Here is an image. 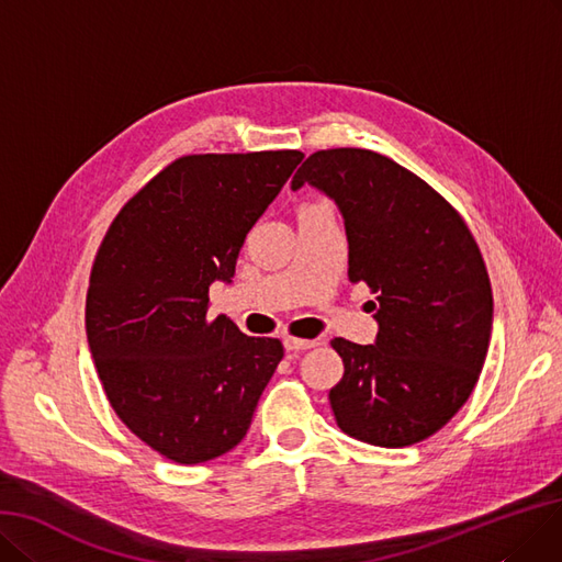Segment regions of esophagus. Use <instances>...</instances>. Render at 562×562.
<instances>
[{"label": "esophagus", "mask_w": 562, "mask_h": 562, "mask_svg": "<svg viewBox=\"0 0 562 562\" xmlns=\"http://www.w3.org/2000/svg\"><path fill=\"white\" fill-rule=\"evenodd\" d=\"M283 346H285V350H290V352H297V350H308V348H313V346H316V341H313V339H295V336H285Z\"/></svg>", "instance_id": "obj_1"}]
</instances>
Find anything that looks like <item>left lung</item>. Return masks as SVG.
Listing matches in <instances>:
<instances>
[{"instance_id":"left-lung-1","label":"left lung","mask_w":562,"mask_h":562,"mask_svg":"<svg viewBox=\"0 0 562 562\" xmlns=\"http://www.w3.org/2000/svg\"><path fill=\"white\" fill-rule=\"evenodd\" d=\"M304 184L339 207L348 279L378 295L375 344L331 341L336 424L369 445H415L459 413L484 367L493 295L480 246L438 191L378 151L311 154L290 187Z\"/></svg>"}]
</instances>
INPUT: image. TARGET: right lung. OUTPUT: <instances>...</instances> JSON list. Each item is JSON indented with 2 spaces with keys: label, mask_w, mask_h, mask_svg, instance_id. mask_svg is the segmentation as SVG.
<instances>
[{
  "label": "right lung",
  "mask_w": 562,
  "mask_h": 562,
  "mask_svg": "<svg viewBox=\"0 0 562 562\" xmlns=\"http://www.w3.org/2000/svg\"><path fill=\"white\" fill-rule=\"evenodd\" d=\"M304 154H191L110 223L89 277L85 327L112 411L182 463L231 452L251 426L283 344L207 318L210 285L235 277L241 244Z\"/></svg>",
  "instance_id": "add662e5"
}]
</instances>
